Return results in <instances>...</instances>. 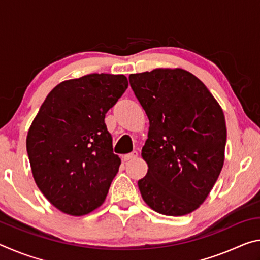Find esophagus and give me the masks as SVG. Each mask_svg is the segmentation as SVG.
I'll list each match as a JSON object with an SVG mask.
<instances>
[{"mask_svg":"<svg viewBox=\"0 0 260 260\" xmlns=\"http://www.w3.org/2000/svg\"><path fill=\"white\" fill-rule=\"evenodd\" d=\"M138 157V151H132L129 153H126V155L122 156V160L127 161V160H131V159H134V158Z\"/></svg>","mask_w":260,"mask_h":260,"instance_id":"34e87169","label":"esophagus"}]
</instances>
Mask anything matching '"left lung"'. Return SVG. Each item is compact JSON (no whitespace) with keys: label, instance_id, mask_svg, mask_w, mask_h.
<instances>
[{"label":"left lung","instance_id":"8db88e82","mask_svg":"<svg viewBox=\"0 0 260 260\" xmlns=\"http://www.w3.org/2000/svg\"><path fill=\"white\" fill-rule=\"evenodd\" d=\"M129 83L149 118L139 180L144 202L179 217L203 203L221 172L226 147L223 112L208 88L181 69L131 74Z\"/></svg>","mask_w":260,"mask_h":260}]
</instances>
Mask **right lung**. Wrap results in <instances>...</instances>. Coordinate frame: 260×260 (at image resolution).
<instances>
[{"instance_id":"1","label":"right lung","mask_w":260,"mask_h":260,"mask_svg":"<svg viewBox=\"0 0 260 260\" xmlns=\"http://www.w3.org/2000/svg\"><path fill=\"white\" fill-rule=\"evenodd\" d=\"M127 87L125 76L108 73L60 82L33 120L26 139L33 177L61 212L87 214L107 197L121 161L104 118Z\"/></svg>"}]
</instances>
